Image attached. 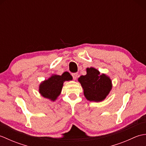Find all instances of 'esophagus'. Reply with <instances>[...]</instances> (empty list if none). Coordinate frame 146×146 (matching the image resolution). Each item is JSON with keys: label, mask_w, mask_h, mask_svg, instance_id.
I'll return each instance as SVG.
<instances>
[{"label": "esophagus", "mask_w": 146, "mask_h": 146, "mask_svg": "<svg viewBox=\"0 0 146 146\" xmlns=\"http://www.w3.org/2000/svg\"><path fill=\"white\" fill-rule=\"evenodd\" d=\"M72 76H73V79L74 80H76L77 79V78H78V73H72Z\"/></svg>", "instance_id": "34e87169"}]
</instances>
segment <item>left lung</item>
Wrapping results in <instances>:
<instances>
[{"label": "left lung", "mask_w": 146, "mask_h": 146, "mask_svg": "<svg viewBox=\"0 0 146 146\" xmlns=\"http://www.w3.org/2000/svg\"><path fill=\"white\" fill-rule=\"evenodd\" d=\"M86 75L78 78L85 97L90 102H100L104 100L112 88L110 78L106 74H100L95 68H87Z\"/></svg>", "instance_id": "obj_1"}]
</instances>
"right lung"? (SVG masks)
Returning <instances> with one entry per match:
<instances>
[{
	"mask_svg": "<svg viewBox=\"0 0 146 146\" xmlns=\"http://www.w3.org/2000/svg\"><path fill=\"white\" fill-rule=\"evenodd\" d=\"M72 80L73 77L67 71H65L61 75L53 74L40 83L39 94L42 97L54 102L61 94L64 82Z\"/></svg>",
	"mask_w": 146,
	"mask_h": 146,
	"instance_id": "right-lung-1",
	"label": "right lung"
}]
</instances>
